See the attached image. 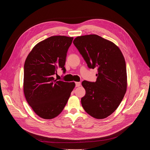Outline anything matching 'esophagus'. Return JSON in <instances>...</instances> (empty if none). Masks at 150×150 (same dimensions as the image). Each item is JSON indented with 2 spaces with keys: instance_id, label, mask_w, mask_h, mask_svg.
I'll list each match as a JSON object with an SVG mask.
<instances>
[{
  "instance_id": "34e87169",
  "label": "esophagus",
  "mask_w": 150,
  "mask_h": 150,
  "mask_svg": "<svg viewBox=\"0 0 150 150\" xmlns=\"http://www.w3.org/2000/svg\"><path fill=\"white\" fill-rule=\"evenodd\" d=\"M80 85H81V82H75V87H79Z\"/></svg>"
}]
</instances>
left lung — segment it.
Instances as JSON below:
<instances>
[{
	"label": "left lung",
	"mask_w": 150,
	"mask_h": 150,
	"mask_svg": "<svg viewBox=\"0 0 150 150\" xmlns=\"http://www.w3.org/2000/svg\"><path fill=\"white\" fill-rule=\"evenodd\" d=\"M74 45L89 68H97L96 82H82L85 95L81 98L82 108L96 119L112 115L122 101L127 88L125 58L113 42L96 35L76 37Z\"/></svg>",
	"instance_id": "left-lung-1"
}]
</instances>
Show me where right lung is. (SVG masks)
<instances>
[{"mask_svg": "<svg viewBox=\"0 0 150 150\" xmlns=\"http://www.w3.org/2000/svg\"><path fill=\"white\" fill-rule=\"evenodd\" d=\"M73 37L52 36L37 44L24 64V93L34 112L40 117L57 116L66 105L75 86L74 82L54 79L61 68L65 73L67 52Z\"/></svg>", "mask_w": 150, "mask_h": 150, "instance_id": "1", "label": "right lung"}]
</instances>
